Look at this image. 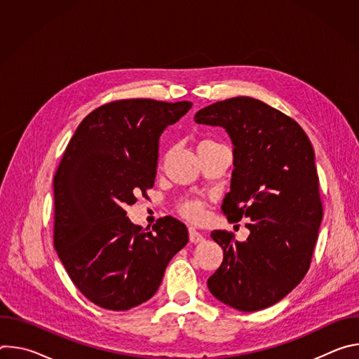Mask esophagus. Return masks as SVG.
I'll return each instance as SVG.
<instances>
[{
	"instance_id": "obj_1",
	"label": "esophagus",
	"mask_w": 359,
	"mask_h": 359,
	"mask_svg": "<svg viewBox=\"0 0 359 359\" xmlns=\"http://www.w3.org/2000/svg\"><path fill=\"white\" fill-rule=\"evenodd\" d=\"M189 238H190V241L191 243H201L203 240H204V237H203V234L200 233V231H197L196 229H193V227H190L189 229Z\"/></svg>"
}]
</instances>
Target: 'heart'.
<instances>
[{
  "mask_svg": "<svg viewBox=\"0 0 359 359\" xmlns=\"http://www.w3.org/2000/svg\"><path fill=\"white\" fill-rule=\"evenodd\" d=\"M204 209H206V204H204L203 200L200 198H183L182 201H179L177 204V213L193 223L200 222L204 217Z\"/></svg>",
  "mask_w": 359,
  "mask_h": 359,
  "instance_id": "b5f03b06",
  "label": "heart"
}]
</instances>
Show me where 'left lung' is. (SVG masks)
Wrapping results in <instances>:
<instances>
[{
    "mask_svg": "<svg viewBox=\"0 0 359 359\" xmlns=\"http://www.w3.org/2000/svg\"><path fill=\"white\" fill-rule=\"evenodd\" d=\"M194 121L229 133L234 170L222 210L231 223L250 219L243 243L212 231L224 257L208 287L238 311L267 309L301 283L318 238L323 203L313 144L294 119L248 96L216 102Z\"/></svg>",
    "mask_w": 359,
    "mask_h": 359,
    "instance_id": "obj_1",
    "label": "left lung"
}]
</instances>
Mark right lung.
Returning a JSON list of instances; mask_svg holds the SVG:
<instances>
[{"label":"right lung","instance_id":"add662e5","mask_svg":"<svg viewBox=\"0 0 359 359\" xmlns=\"http://www.w3.org/2000/svg\"><path fill=\"white\" fill-rule=\"evenodd\" d=\"M191 105L111 102L79 123L65 149L54 177V245L76 288L102 309L126 311L151 298L189 241L177 219L143 230L125 208L155 184L159 137Z\"/></svg>","mask_w":359,"mask_h":359}]
</instances>
